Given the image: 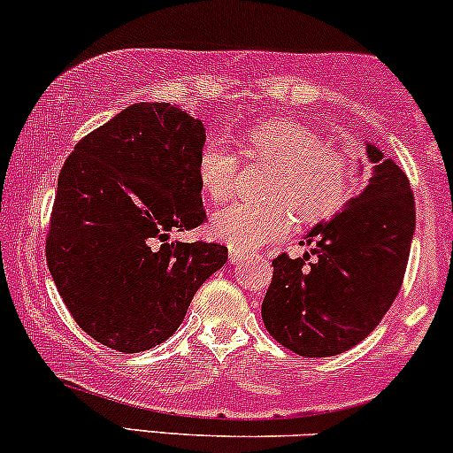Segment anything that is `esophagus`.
<instances>
[{
	"label": "esophagus",
	"mask_w": 453,
	"mask_h": 453,
	"mask_svg": "<svg viewBox=\"0 0 453 453\" xmlns=\"http://www.w3.org/2000/svg\"><path fill=\"white\" fill-rule=\"evenodd\" d=\"M241 261H244V255L238 253V250H230V264L238 265V264H241Z\"/></svg>",
	"instance_id": "obj_1"
}]
</instances>
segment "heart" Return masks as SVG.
<instances>
[{
    "instance_id": "b5f03b06",
    "label": "heart",
    "mask_w": 453,
    "mask_h": 453,
    "mask_svg": "<svg viewBox=\"0 0 453 453\" xmlns=\"http://www.w3.org/2000/svg\"><path fill=\"white\" fill-rule=\"evenodd\" d=\"M249 156L279 166L270 198L276 204L234 203L217 211L211 230L232 250H255L291 230V203L303 219L319 221L346 203L352 165L326 141L291 119L265 122L249 133ZM241 162L221 141H206L198 156V179L211 200L223 203L234 194Z\"/></svg>"
}]
</instances>
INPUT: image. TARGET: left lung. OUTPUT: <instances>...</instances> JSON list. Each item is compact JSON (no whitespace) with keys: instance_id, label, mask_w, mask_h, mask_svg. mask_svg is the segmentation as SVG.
<instances>
[{"instance_id":"obj_1","label":"left lung","mask_w":453,"mask_h":453,"mask_svg":"<svg viewBox=\"0 0 453 453\" xmlns=\"http://www.w3.org/2000/svg\"><path fill=\"white\" fill-rule=\"evenodd\" d=\"M372 179L329 221L310 230L312 264L279 255L261 319L276 342L302 357H334L363 342L399 293L416 232V204L399 165L365 143ZM358 174L361 168H358Z\"/></svg>"}]
</instances>
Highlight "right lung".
<instances>
[{
  "instance_id": "right-lung-1",
  "label": "right lung",
  "mask_w": 453,
  "mask_h": 453,
  "mask_svg": "<svg viewBox=\"0 0 453 453\" xmlns=\"http://www.w3.org/2000/svg\"><path fill=\"white\" fill-rule=\"evenodd\" d=\"M204 124L171 103H134L86 134L58 174L46 259L81 329L118 352L150 350L183 323L227 249L173 242L206 219Z\"/></svg>"
}]
</instances>
